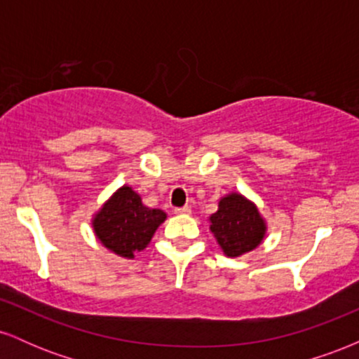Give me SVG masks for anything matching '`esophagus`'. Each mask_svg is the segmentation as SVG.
<instances>
[{
  "label": "esophagus",
  "instance_id": "esophagus-1",
  "mask_svg": "<svg viewBox=\"0 0 359 359\" xmlns=\"http://www.w3.org/2000/svg\"><path fill=\"white\" fill-rule=\"evenodd\" d=\"M175 214H191V208L189 205H184V208H175Z\"/></svg>",
  "mask_w": 359,
  "mask_h": 359
}]
</instances>
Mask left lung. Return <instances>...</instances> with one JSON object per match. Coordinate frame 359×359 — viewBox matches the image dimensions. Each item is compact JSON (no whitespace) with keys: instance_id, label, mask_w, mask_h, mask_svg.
<instances>
[{"instance_id":"8db88e82","label":"left lung","mask_w":359,"mask_h":359,"mask_svg":"<svg viewBox=\"0 0 359 359\" xmlns=\"http://www.w3.org/2000/svg\"><path fill=\"white\" fill-rule=\"evenodd\" d=\"M211 231L228 257L255 250L265 236V222L250 201L240 194L222 197L211 216Z\"/></svg>"}]
</instances>
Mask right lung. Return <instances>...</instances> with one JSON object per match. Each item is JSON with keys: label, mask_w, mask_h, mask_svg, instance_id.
I'll list each match as a JSON object with an SVG mask.
<instances>
[{"label": "right lung", "mask_w": 359, "mask_h": 359, "mask_svg": "<svg viewBox=\"0 0 359 359\" xmlns=\"http://www.w3.org/2000/svg\"><path fill=\"white\" fill-rule=\"evenodd\" d=\"M165 212L150 209L131 187H121L94 217V231L106 248L125 258L147 248Z\"/></svg>", "instance_id": "right-lung-1"}]
</instances>
